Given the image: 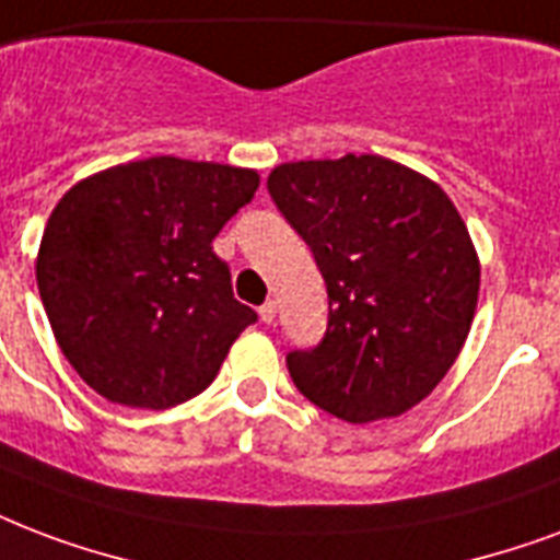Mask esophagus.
Returning a JSON list of instances; mask_svg holds the SVG:
<instances>
[{
  "label": "esophagus",
  "instance_id": "34e87169",
  "mask_svg": "<svg viewBox=\"0 0 560 560\" xmlns=\"http://www.w3.org/2000/svg\"><path fill=\"white\" fill-rule=\"evenodd\" d=\"M258 314H261L264 323L270 326L272 319H276V314H279V305H276V302H272V299H270V302H264L261 308H258Z\"/></svg>",
  "mask_w": 560,
  "mask_h": 560
}]
</instances>
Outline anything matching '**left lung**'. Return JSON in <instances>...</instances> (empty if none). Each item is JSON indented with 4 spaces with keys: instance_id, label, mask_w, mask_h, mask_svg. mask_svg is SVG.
I'll use <instances>...</instances> for the list:
<instances>
[{
    "instance_id": "1",
    "label": "left lung",
    "mask_w": 560,
    "mask_h": 560,
    "mask_svg": "<svg viewBox=\"0 0 560 560\" xmlns=\"http://www.w3.org/2000/svg\"><path fill=\"white\" fill-rule=\"evenodd\" d=\"M267 190L328 293L323 340L288 352L299 394L347 422L422 402L455 364L479 299V258L450 196L382 155L281 164Z\"/></svg>"
}]
</instances>
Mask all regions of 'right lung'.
<instances>
[{"mask_svg":"<svg viewBox=\"0 0 560 560\" xmlns=\"http://www.w3.org/2000/svg\"><path fill=\"white\" fill-rule=\"evenodd\" d=\"M258 182L255 170L158 155L102 170L55 205L37 290L67 361L108 402L164 411L194 399L258 319L211 246Z\"/></svg>","mask_w":560,"mask_h":560,"instance_id":"right-lung-1","label":"right lung"}]
</instances>
